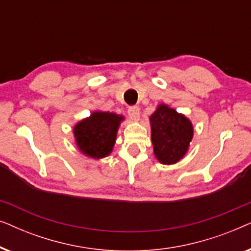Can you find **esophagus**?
<instances>
[{"label":"esophagus","mask_w":251,"mask_h":251,"mask_svg":"<svg viewBox=\"0 0 251 251\" xmlns=\"http://www.w3.org/2000/svg\"><path fill=\"white\" fill-rule=\"evenodd\" d=\"M128 114L132 120H138L140 115L138 106H130L128 108Z\"/></svg>","instance_id":"esophagus-1"}]
</instances>
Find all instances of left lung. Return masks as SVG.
<instances>
[{
	"label": "left lung",
	"mask_w": 251,
	"mask_h": 251,
	"mask_svg": "<svg viewBox=\"0 0 251 251\" xmlns=\"http://www.w3.org/2000/svg\"><path fill=\"white\" fill-rule=\"evenodd\" d=\"M151 120L154 154L159 162L174 164L186 154L193 126L190 120L167 105H160Z\"/></svg>",
	"instance_id": "left-lung-1"
}]
</instances>
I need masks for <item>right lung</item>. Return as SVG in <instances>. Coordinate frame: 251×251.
<instances>
[{"mask_svg": "<svg viewBox=\"0 0 251 251\" xmlns=\"http://www.w3.org/2000/svg\"><path fill=\"white\" fill-rule=\"evenodd\" d=\"M123 116L115 113L94 112L90 118L78 122L74 128L76 145L84 155L101 159L112 152L116 132Z\"/></svg>", "mask_w": 251, "mask_h": 251, "instance_id": "1", "label": "right lung"}]
</instances>
